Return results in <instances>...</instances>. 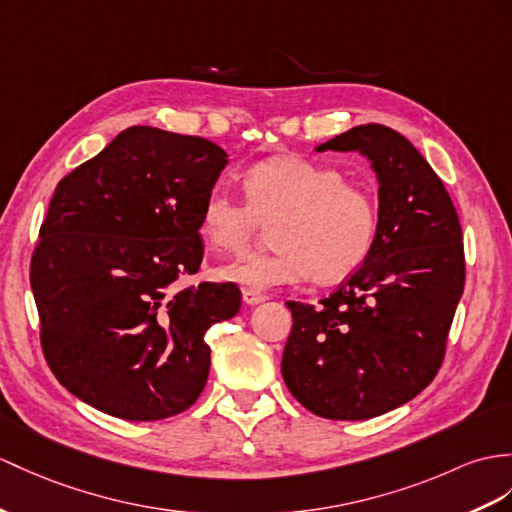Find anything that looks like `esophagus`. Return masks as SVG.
<instances>
[{
  "instance_id": "obj_1",
  "label": "esophagus",
  "mask_w": 512,
  "mask_h": 512,
  "mask_svg": "<svg viewBox=\"0 0 512 512\" xmlns=\"http://www.w3.org/2000/svg\"><path fill=\"white\" fill-rule=\"evenodd\" d=\"M243 302L247 306H256L260 302H265V295H260L256 291H249V289H243Z\"/></svg>"
}]
</instances>
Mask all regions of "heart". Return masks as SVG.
<instances>
[{"mask_svg":"<svg viewBox=\"0 0 512 512\" xmlns=\"http://www.w3.org/2000/svg\"><path fill=\"white\" fill-rule=\"evenodd\" d=\"M243 199L213 191L199 213V232L217 252H243L260 223H272L271 254H252L219 267V278L249 291L291 286L308 276L334 284L365 263L380 215L373 195L347 184L315 160L269 158L243 173Z\"/></svg>","mask_w":512,"mask_h":512,"instance_id":"b5f03b06","label":"heart"}]
</instances>
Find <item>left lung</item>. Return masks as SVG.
Here are the masks:
<instances>
[{
  "mask_svg": "<svg viewBox=\"0 0 512 512\" xmlns=\"http://www.w3.org/2000/svg\"><path fill=\"white\" fill-rule=\"evenodd\" d=\"M317 152H358L378 180L371 254L319 306L286 302L282 378L326 419L360 421L419 395L439 371L465 289L463 230L441 178L406 136L356 126Z\"/></svg>",
  "mask_w": 512,
  "mask_h": 512,
  "instance_id": "8db88e82",
  "label": "left lung"
}]
</instances>
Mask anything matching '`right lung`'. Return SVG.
<instances>
[{
	"label": "right lung",
	"mask_w": 512,
	"mask_h": 512,
	"mask_svg": "<svg viewBox=\"0 0 512 512\" xmlns=\"http://www.w3.org/2000/svg\"><path fill=\"white\" fill-rule=\"evenodd\" d=\"M226 165L202 136L132 126L58 182L30 284L47 365L84 404L158 421L204 391V336L241 291L178 280L202 265L199 213Z\"/></svg>",
	"instance_id": "1"
}]
</instances>
